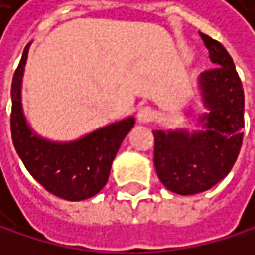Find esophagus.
<instances>
[{
	"label": "esophagus",
	"mask_w": 255,
	"mask_h": 255,
	"mask_svg": "<svg viewBox=\"0 0 255 255\" xmlns=\"http://www.w3.org/2000/svg\"><path fill=\"white\" fill-rule=\"evenodd\" d=\"M155 117H156V114H155V111L150 106L141 108V109L138 111V114H136V120H138V123H141V125H146V123L153 122Z\"/></svg>",
	"instance_id": "1"
}]
</instances>
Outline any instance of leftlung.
Masks as SVG:
<instances>
[{"label":"left lung","mask_w":255,"mask_h":255,"mask_svg":"<svg viewBox=\"0 0 255 255\" xmlns=\"http://www.w3.org/2000/svg\"><path fill=\"white\" fill-rule=\"evenodd\" d=\"M201 37L213 68L198 77L205 108L198 117V129L153 130L156 175L165 188L184 196L222 181L233 169L244 138L245 99L233 59L221 42L202 33Z\"/></svg>","instance_id":"1"}]
</instances>
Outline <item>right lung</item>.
Instances as JSON below:
<instances>
[{"label":"right lung","mask_w":255,"mask_h":255,"mask_svg":"<svg viewBox=\"0 0 255 255\" xmlns=\"http://www.w3.org/2000/svg\"><path fill=\"white\" fill-rule=\"evenodd\" d=\"M30 44L11 82V139L25 169L47 192L67 201L96 196L106 185L112 161L135 125L126 117L73 141H51L36 133L22 109V77Z\"/></svg>","instance_id":"1"}]
</instances>
